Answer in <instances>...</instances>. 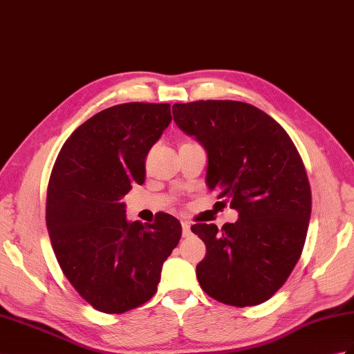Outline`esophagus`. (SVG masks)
I'll return each mask as SVG.
<instances>
[{"label": "esophagus", "mask_w": 354, "mask_h": 354, "mask_svg": "<svg viewBox=\"0 0 354 354\" xmlns=\"http://www.w3.org/2000/svg\"><path fill=\"white\" fill-rule=\"evenodd\" d=\"M183 235L184 236H190L192 235V227L188 221H183Z\"/></svg>", "instance_id": "1"}]
</instances>
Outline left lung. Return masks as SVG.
<instances>
[{
  "mask_svg": "<svg viewBox=\"0 0 354 354\" xmlns=\"http://www.w3.org/2000/svg\"><path fill=\"white\" fill-rule=\"evenodd\" d=\"M174 120L208 153L207 185L238 211L218 231L197 223L207 245L197 264L202 290L236 308L267 301L286 282L305 245L310 187L297 147L267 113L240 101L171 106Z\"/></svg>",
  "mask_w": 354,
  "mask_h": 354,
  "instance_id": "8db88e82",
  "label": "left lung"
}]
</instances>
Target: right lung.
Masks as SVG:
<instances>
[{
  "instance_id": "1",
  "label": "right lung",
  "mask_w": 354,
  "mask_h": 354,
  "mask_svg": "<svg viewBox=\"0 0 354 354\" xmlns=\"http://www.w3.org/2000/svg\"><path fill=\"white\" fill-rule=\"evenodd\" d=\"M171 120L169 104L110 106L73 131L57 157L46 193V227L55 258L88 305L123 314L157 292L161 268L183 234L160 212L128 221L120 202L145 183V160Z\"/></svg>"
}]
</instances>
